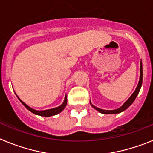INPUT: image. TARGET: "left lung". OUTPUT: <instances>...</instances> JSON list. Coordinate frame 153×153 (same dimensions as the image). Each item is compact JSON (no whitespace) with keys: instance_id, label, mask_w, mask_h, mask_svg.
Instances as JSON below:
<instances>
[{"instance_id":"8db88e82","label":"left lung","mask_w":153,"mask_h":153,"mask_svg":"<svg viewBox=\"0 0 153 153\" xmlns=\"http://www.w3.org/2000/svg\"><path fill=\"white\" fill-rule=\"evenodd\" d=\"M142 83H143V66H142V61H141L140 62V81H139V83H138L137 87H136V90H135L134 93L132 94V96H131V97L128 99V100H127L126 102L125 103H124L123 105L121 106V107H120L119 109H113V110H105V109H100V108L96 107V106H93L91 102H90V104H91V106H93L94 109H97V111H99L100 113H103V114H116V113H121V112L126 110L127 108L130 106L132 102H134L135 99L136 98L137 95L139 94V93H140V89H141V86H142Z\"/></svg>"}]
</instances>
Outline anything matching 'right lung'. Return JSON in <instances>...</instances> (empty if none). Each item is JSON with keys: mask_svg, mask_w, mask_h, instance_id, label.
<instances>
[{"mask_svg": "<svg viewBox=\"0 0 153 153\" xmlns=\"http://www.w3.org/2000/svg\"><path fill=\"white\" fill-rule=\"evenodd\" d=\"M19 100H20V99H19ZM20 101H21V103H22L23 105H24V106L28 109V110H30L31 113H34V114H36V115H39V116H41V117H51V116H54V115H56V114H58V113H61V112L63 110V109H64V108L66 107V106H67V96H66L64 98V101H63V104H62V105H60V106H58V107H56V108H53V109H47V110H43V111L35 110V109H32V108H30V106H28L27 104L24 103V102H23L21 100H20Z\"/></svg>", "mask_w": 153, "mask_h": 153, "instance_id": "1", "label": "right lung"}]
</instances>
